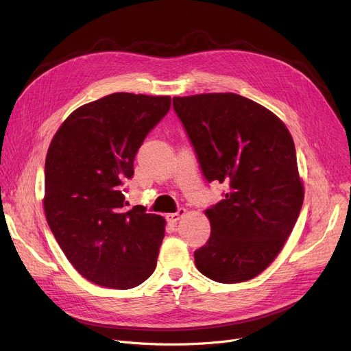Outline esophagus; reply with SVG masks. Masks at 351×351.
<instances>
[{"instance_id":"esophagus-1","label":"esophagus","mask_w":351,"mask_h":351,"mask_svg":"<svg viewBox=\"0 0 351 351\" xmlns=\"http://www.w3.org/2000/svg\"><path fill=\"white\" fill-rule=\"evenodd\" d=\"M185 213H186V210L183 209V208H180L175 213H168V215H166V220H168L169 223H176L178 220H180V217L185 216Z\"/></svg>"}]
</instances>
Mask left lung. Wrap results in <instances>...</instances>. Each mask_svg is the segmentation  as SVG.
<instances>
[{
    "instance_id": "left-lung-1",
    "label": "left lung",
    "mask_w": 351,
    "mask_h": 351,
    "mask_svg": "<svg viewBox=\"0 0 351 351\" xmlns=\"http://www.w3.org/2000/svg\"><path fill=\"white\" fill-rule=\"evenodd\" d=\"M173 108L206 180L228 188L205 210L212 232L195 265L219 283L250 280L280 253L300 215L293 138L269 109L232 92L175 97Z\"/></svg>"
}]
</instances>
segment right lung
<instances>
[{
    "label": "right lung",
    "mask_w": 351,
    "mask_h": 351,
    "mask_svg": "<svg viewBox=\"0 0 351 351\" xmlns=\"http://www.w3.org/2000/svg\"><path fill=\"white\" fill-rule=\"evenodd\" d=\"M171 97L117 92L64 121L45 159L44 210L72 266L89 282L131 289L154 273L165 219L128 205L122 182L146 135L168 114Z\"/></svg>",
    "instance_id": "add662e5"
}]
</instances>
